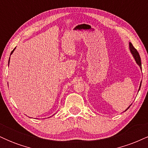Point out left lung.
<instances>
[{"mask_svg": "<svg viewBox=\"0 0 148 148\" xmlns=\"http://www.w3.org/2000/svg\"><path fill=\"white\" fill-rule=\"evenodd\" d=\"M129 49H130V53H132V56H133V58H134V60H135L136 62V64H138V65L139 66V67H140V69H141V71H142V66H141V60H140V56H139L138 52L137 51L136 49L134 48V47H133V45H132V44L131 43V42H130V44H129ZM141 83H142V81H140V86H139V88H138V91L140 90V86H141ZM131 105H132V104H131ZM131 105H130V106H131ZM130 106H129L128 108H127V109L125 110V111H126L129 108H130ZM125 111H124V112H125Z\"/></svg>", "mask_w": 148, "mask_h": 148, "instance_id": "left-lung-1", "label": "left lung"}]
</instances>
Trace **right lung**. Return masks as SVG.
Masks as SVG:
<instances>
[{"label": "right lung", "instance_id": "obj_1", "mask_svg": "<svg viewBox=\"0 0 148 148\" xmlns=\"http://www.w3.org/2000/svg\"><path fill=\"white\" fill-rule=\"evenodd\" d=\"M15 49H16V47H15V48H14V49H13V51H12L11 52V53H10V56H11L12 54L13 53V52H14V51L15 50ZM10 58H9V61H8V66H9V63H10Z\"/></svg>", "mask_w": 148, "mask_h": 148}]
</instances>
